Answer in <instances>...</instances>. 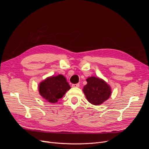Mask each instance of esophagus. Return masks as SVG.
<instances>
[{"instance_id": "obj_1", "label": "esophagus", "mask_w": 149, "mask_h": 149, "mask_svg": "<svg viewBox=\"0 0 149 149\" xmlns=\"http://www.w3.org/2000/svg\"><path fill=\"white\" fill-rule=\"evenodd\" d=\"M72 87H73V88H79V83L73 84H72Z\"/></svg>"}]
</instances>
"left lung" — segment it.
<instances>
[{"mask_svg": "<svg viewBox=\"0 0 149 149\" xmlns=\"http://www.w3.org/2000/svg\"><path fill=\"white\" fill-rule=\"evenodd\" d=\"M87 84L83 88V92L87 100L94 105H100L111 94V88L103 79L97 77L86 79Z\"/></svg>", "mask_w": 149, "mask_h": 149, "instance_id": "8db88e82", "label": "left lung"}]
</instances>
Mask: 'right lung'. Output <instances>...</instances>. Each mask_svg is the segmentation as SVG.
I'll list each match as a JSON object with an SVG mask.
<instances>
[{
    "instance_id": "right-lung-1",
    "label": "right lung",
    "mask_w": 149,
    "mask_h": 149,
    "mask_svg": "<svg viewBox=\"0 0 149 149\" xmlns=\"http://www.w3.org/2000/svg\"><path fill=\"white\" fill-rule=\"evenodd\" d=\"M71 88L64 76L58 74L51 76L40 83V94L49 102L55 103L63 96Z\"/></svg>"
}]
</instances>
